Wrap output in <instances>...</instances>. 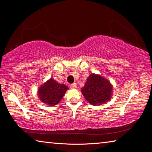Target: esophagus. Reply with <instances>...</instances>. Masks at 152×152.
<instances>
[{
  "label": "esophagus",
  "instance_id": "obj_1",
  "mask_svg": "<svg viewBox=\"0 0 152 152\" xmlns=\"http://www.w3.org/2000/svg\"><path fill=\"white\" fill-rule=\"evenodd\" d=\"M70 88H77V84L76 83H73V84H72V85H70Z\"/></svg>",
  "mask_w": 152,
  "mask_h": 152
}]
</instances>
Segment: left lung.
<instances>
[{
  "mask_svg": "<svg viewBox=\"0 0 152 152\" xmlns=\"http://www.w3.org/2000/svg\"><path fill=\"white\" fill-rule=\"evenodd\" d=\"M112 90L109 80L95 74L89 75L85 86L81 88L86 100L93 105H100L108 102L112 97Z\"/></svg>",
  "mask_w": 152,
  "mask_h": 152,
  "instance_id": "8db88e82",
  "label": "left lung"
}]
</instances>
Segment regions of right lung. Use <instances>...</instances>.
<instances>
[{"label": "right lung", "instance_id": "right-lung-1", "mask_svg": "<svg viewBox=\"0 0 152 152\" xmlns=\"http://www.w3.org/2000/svg\"><path fill=\"white\" fill-rule=\"evenodd\" d=\"M67 90H68V87L64 84H59L54 79L50 78L40 86L38 95L42 103L53 106L58 104Z\"/></svg>", "mask_w": 152, "mask_h": 152}]
</instances>
